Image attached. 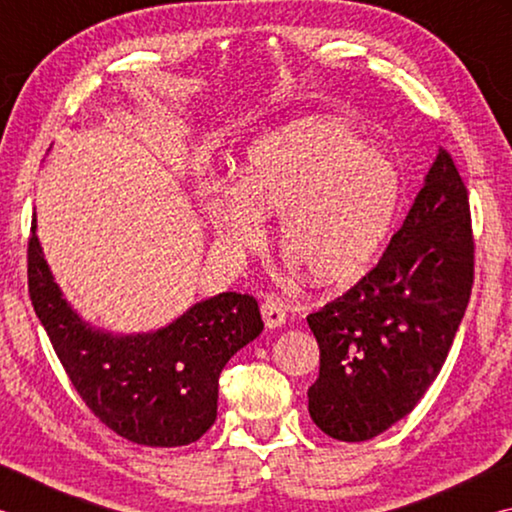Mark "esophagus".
Here are the masks:
<instances>
[{
  "instance_id": "34e87169",
  "label": "esophagus",
  "mask_w": 512,
  "mask_h": 512,
  "mask_svg": "<svg viewBox=\"0 0 512 512\" xmlns=\"http://www.w3.org/2000/svg\"><path fill=\"white\" fill-rule=\"evenodd\" d=\"M262 318H264V325L268 329H275V327H282L284 320H287V309L282 307L280 300H273V298H266L262 302Z\"/></svg>"
}]
</instances>
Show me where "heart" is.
Listing matches in <instances>:
<instances>
[{
	"label": "heart",
	"mask_w": 512,
	"mask_h": 512,
	"mask_svg": "<svg viewBox=\"0 0 512 512\" xmlns=\"http://www.w3.org/2000/svg\"><path fill=\"white\" fill-rule=\"evenodd\" d=\"M402 196L395 162L334 121H296L248 146L237 183H212L201 210L219 244L241 255L277 214L282 253L318 284L368 271L391 235Z\"/></svg>",
	"instance_id": "b5f03b06"
}]
</instances>
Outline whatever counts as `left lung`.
Wrapping results in <instances>:
<instances>
[{
  "instance_id": "1",
  "label": "left lung",
  "mask_w": 512,
  "mask_h": 512,
  "mask_svg": "<svg viewBox=\"0 0 512 512\" xmlns=\"http://www.w3.org/2000/svg\"><path fill=\"white\" fill-rule=\"evenodd\" d=\"M472 282L470 201L440 149L377 266L307 316L320 348L307 391L316 427L361 443L409 415L443 368Z\"/></svg>"
}]
</instances>
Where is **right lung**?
<instances>
[{
    "label": "right lung",
    "instance_id": "1",
    "mask_svg": "<svg viewBox=\"0 0 512 512\" xmlns=\"http://www.w3.org/2000/svg\"><path fill=\"white\" fill-rule=\"evenodd\" d=\"M27 253L33 309L88 409L135 445L196 443L216 420L225 363L262 334L257 300L225 291L158 332L112 334L85 323L63 296L42 255L36 219Z\"/></svg>",
    "mask_w": 512,
    "mask_h": 512
}]
</instances>
